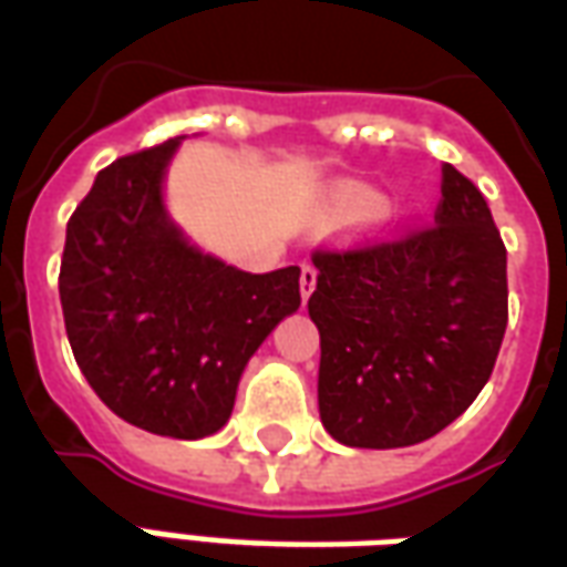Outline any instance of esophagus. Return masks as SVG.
Listing matches in <instances>:
<instances>
[{"instance_id":"obj_1","label":"esophagus","mask_w":567,"mask_h":567,"mask_svg":"<svg viewBox=\"0 0 567 567\" xmlns=\"http://www.w3.org/2000/svg\"><path fill=\"white\" fill-rule=\"evenodd\" d=\"M316 279H319L316 267H312V264H303V267H300V295H303V300H309V295L316 291Z\"/></svg>"}]
</instances>
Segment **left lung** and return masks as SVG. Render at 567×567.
<instances>
[{
    "label": "left lung",
    "mask_w": 567,
    "mask_h": 567,
    "mask_svg": "<svg viewBox=\"0 0 567 567\" xmlns=\"http://www.w3.org/2000/svg\"><path fill=\"white\" fill-rule=\"evenodd\" d=\"M312 264L319 413L333 440L413 446L474 404L507 328V248L467 175L443 163L431 224L316 248Z\"/></svg>",
    "instance_id": "1"
}]
</instances>
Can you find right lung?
Masks as SVG:
<instances>
[{"instance_id":"obj_1","label":"right lung","mask_w":567,"mask_h":567,"mask_svg":"<svg viewBox=\"0 0 567 567\" xmlns=\"http://www.w3.org/2000/svg\"><path fill=\"white\" fill-rule=\"evenodd\" d=\"M175 145L100 169L66 224L60 303L72 355L112 413L197 440L230 419L248 358L300 307V267L255 276L187 246L161 199Z\"/></svg>"}]
</instances>
